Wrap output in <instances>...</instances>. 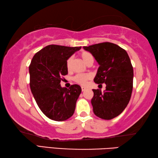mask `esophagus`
Listing matches in <instances>:
<instances>
[{
  "label": "esophagus",
  "instance_id": "esophagus-1",
  "mask_svg": "<svg viewBox=\"0 0 158 158\" xmlns=\"http://www.w3.org/2000/svg\"><path fill=\"white\" fill-rule=\"evenodd\" d=\"M85 89H86V88L84 87V86H81V90H82V91H84Z\"/></svg>",
  "mask_w": 158,
  "mask_h": 158
}]
</instances>
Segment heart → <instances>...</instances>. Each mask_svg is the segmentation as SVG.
Segmentation results:
<instances>
[{"label": "heart", "mask_w": 158, "mask_h": 158, "mask_svg": "<svg viewBox=\"0 0 158 158\" xmlns=\"http://www.w3.org/2000/svg\"><path fill=\"white\" fill-rule=\"evenodd\" d=\"M80 56H81L83 60L84 61V63L86 64H89L90 62L93 63V61H94L93 56L90 52H86V51L81 52L80 53ZM72 60H73V58H72V57H69L66 61V67L68 69H69V68H70ZM90 78H91V75L89 74H77L73 77V81L76 82L77 84L84 85L87 84L88 80H89Z\"/></svg>", "instance_id": "obj_1"}]
</instances>
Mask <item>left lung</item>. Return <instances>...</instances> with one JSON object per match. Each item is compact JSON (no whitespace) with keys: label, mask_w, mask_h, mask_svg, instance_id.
<instances>
[{"label":"left lung","mask_w":158,"mask_h":158,"mask_svg":"<svg viewBox=\"0 0 158 158\" xmlns=\"http://www.w3.org/2000/svg\"><path fill=\"white\" fill-rule=\"evenodd\" d=\"M94 56L100 67L94 78L96 84L105 83L106 90L93 89L91 100L94 114L111 120L121 114L129 103L133 88V68L125 49L111 42L84 47Z\"/></svg>","instance_id":"1"}]
</instances>
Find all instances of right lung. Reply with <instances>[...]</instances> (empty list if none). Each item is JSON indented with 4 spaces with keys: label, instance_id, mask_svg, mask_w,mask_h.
I'll list each match as a JSON object with an SVG mask.
<instances>
[{
    "label": "right lung",
    "instance_id": "1",
    "mask_svg": "<svg viewBox=\"0 0 158 158\" xmlns=\"http://www.w3.org/2000/svg\"><path fill=\"white\" fill-rule=\"evenodd\" d=\"M81 47L51 44L37 52L29 65L30 87L37 105L45 116L63 121L73 116L81 89L77 84L62 88V77L68 74L66 61Z\"/></svg>",
    "mask_w": 158,
    "mask_h": 158
}]
</instances>
